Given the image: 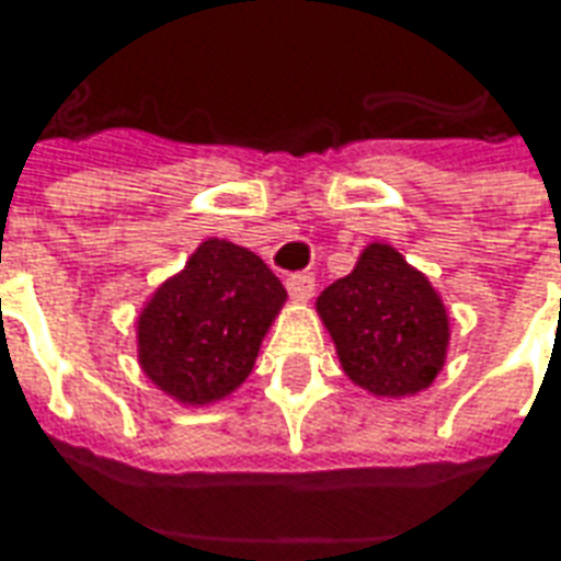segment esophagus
I'll use <instances>...</instances> for the list:
<instances>
[{"mask_svg": "<svg viewBox=\"0 0 561 561\" xmlns=\"http://www.w3.org/2000/svg\"><path fill=\"white\" fill-rule=\"evenodd\" d=\"M288 294L290 299H297V302H308V299L314 297V276L311 273H294L288 276Z\"/></svg>", "mask_w": 561, "mask_h": 561, "instance_id": "esophagus-1", "label": "esophagus"}]
</instances>
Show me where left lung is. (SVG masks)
Returning a JSON list of instances; mask_svg holds the SVG:
<instances>
[{
    "label": "left lung",
    "mask_w": 561,
    "mask_h": 561,
    "mask_svg": "<svg viewBox=\"0 0 561 561\" xmlns=\"http://www.w3.org/2000/svg\"><path fill=\"white\" fill-rule=\"evenodd\" d=\"M343 373L375 399H408L443 373L451 317L439 290L392 244L360 250L350 276L317 297Z\"/></svg>",
    "instance_id": "obj_1"
}]
</instances>
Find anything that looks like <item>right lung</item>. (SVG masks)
<instances>
[{"mask_svg":"<svg viewBox=\"0 0 561 561\" xmlns=\"http://www.w3.org/2000/svg\"><path fill=\"white\" fill-rule=\"evenodd\" d=\"M288 290L247 247L206 238L136 317L145 378L183 408H209L253 373Z\"/></svg>","mask_w":561,"mask_h":561,"instance_id":"obj_1","label":"right lung"}]
</instances>
